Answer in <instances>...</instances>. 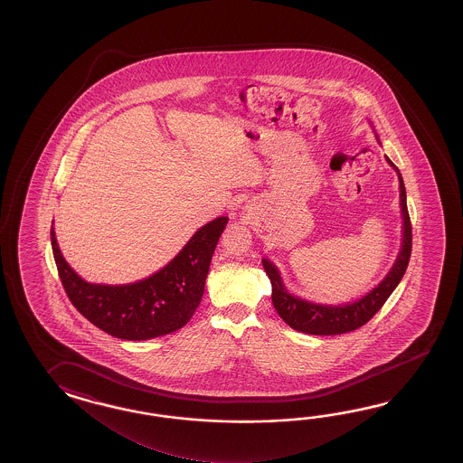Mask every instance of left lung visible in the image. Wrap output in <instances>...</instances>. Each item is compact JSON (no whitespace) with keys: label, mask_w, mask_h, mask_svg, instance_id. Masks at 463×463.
I'll return each instance as SVG.
<instances>
[{"label":"left lung","mask_w":463,"mask_h":463,"mask_svg":"<svg viewBox=\"0 0 463 463\" xmlns=\"http://www.w3.org/2000/svg\"><path fill=\"white\" fill-rule=\"evenodd\" d=\"M387 162L391 167L395 168L399 175V188H401V210H402V248L397 256L392 269L387 273L384 279L375 286L371 293L363 296L354 303L341 306L316 305L298 296L289 295L286 289L279 271L269 260L263 258V268L266 275L271 281V301L275 306L276 313L299 333L316 335H335L351 333L357 327L364 326L373 316L384 306L387 298L392 295L393 289L401 283L403 273L409 266L411 251H412V225L407 210V197L403 187L402 175L399 168L395 167L389 157Z\"/></svg>","instance_id":"obj_1"}]
</instances>
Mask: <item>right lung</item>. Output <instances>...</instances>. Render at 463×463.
I'll return each instance as SVG.
<instances>
[{
  "instance_id": "obj_1",
  "label": "right lung",
  "mask_w": 463,
  "mask_h": 463,
  "mask_svg": "<svg viewBox=\"0 0 463 463\" xmlns=\"http://www.w3.org/2000/svg\"><path fill=\"white\" fill-rule=\"evenodd\" d=\"M227 223V217L212 220L168 265L130 285L84 281L61 255L54 228L51 245L61 283L79 313L114 337L146 341L170 335L190 321L202 301L210 261Z\"/></svg>"
}]
</instances>
